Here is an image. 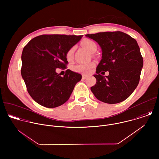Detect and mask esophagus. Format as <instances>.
Instances as JSON below:
<instances>
[{
  "instance_id": "obj_1",
  "label": "esophagus",
  "mask_w": 159,
  "mask_h": 159,
  "mask_svg": "<svg viewBox=\"0 0 159 159\" xmlns=\"http://www.w3.org/2000/svg\"><path fill=\"white\" fill-rule=\"evenodd\" d=\"M82 79H85L87 77V75H85V74H82Z\"/></svg>"
}]
</instances>
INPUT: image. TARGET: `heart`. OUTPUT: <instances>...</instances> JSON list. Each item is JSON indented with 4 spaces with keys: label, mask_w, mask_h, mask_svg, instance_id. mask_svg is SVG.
<instances>
[{
    "label": "heart",
    "mask_w": 159,
    "mask_h": 159,
    "mask_svg": "<svg viewBox=\"0 0 159 159\" xmlns=\"http://www.w3.org/2000/svg\"><path fill=\"white\" fill-rule=\"evenodd\" d=\"M82 44L83 46L90 52L93 53L95 50H97V44L96 43L90 39H85L84 41H82ZM75 50V47L71 48L69 51L66 52V58L68 60H70L72 59L74 52ZM94 66V63L93 62L90 63H82L79 64L77 65H75L74 67V70L76 72L79 73H82V74H89L93 68Z\"/></svg>",
    "instance_id": "1"
}]
</instances>
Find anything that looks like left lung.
Wrapping results in <instances>:
<instances>
[{"mask_svg":"<svg viewBox=\"0 0 159 159\" xmlns=\"http://www.w3.org/2000/svg\"><path fill=\"white\" fill-rule=\"evenodd\" d=\"M85 36L96 41L102 50V58L94 75L96 84L90 88L92 93L98 100L107 104L125 101L137 88L143 65L137 41L121 31ZM102 71H108L109 75H99Z\"/></svg>","mask_w":159,"mask_h":159,"instance_id":"8db88e82","label":"left lung"}]
</instances>
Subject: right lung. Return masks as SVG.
I'll list each match as a JSON object with an SVG mask.
<instances>
[{
    "label": "right lung",
    "mask_w": 159,
    "mask_h": 159,
    "mask_svg": "<svg viewBox=\"0 0 159 159\" xmlns=\"http://www.w3.org/2000/svg\"><path fill=\"white\" fill-rule=\"evenodd\" d=\"M76 35H41L32 39L23 48L21 75L31 97L48 108L66 102L81 74L67 70L63 77L56 72L68 63L66 52L82 38Z\"/></svg>",
    "instance_id": "add662e5"
}]
</instances>
